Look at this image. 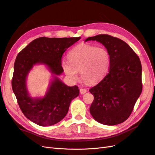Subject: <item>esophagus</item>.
<instances>
[{"mask_svg": "<svg viewBox=\"0 0 155 155\" xmlns=\"http://www.w3.org/2000/svg\"><path fill=\"white\" fill-rule=\"evenodd\" d=\"M87 92V89H85V88H80V93L81 94H84L85 93H86Z\"/></svg>", "mask_w": 155, "mask_h": 155, "instance_id": "obj_1", "label": "esophagus"}]
</instances>
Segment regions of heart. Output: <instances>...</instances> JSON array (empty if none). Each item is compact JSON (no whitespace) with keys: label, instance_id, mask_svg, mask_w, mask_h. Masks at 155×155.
Returning <instances> with one entry per match:
<instances>
[{"label":"heart","instance_id":"heart-1","mask_svg":"<svg viewBox=\"0 0 155 155\" xmlns=\"http://www.w3.org/2000/svg\"><path fill=\"white\" fill-rule=\"evenodd\" d=\"M69 60L61 61V68L71 82L82 78L89 84H96L107 75L110 67V54L106 49L88 44H81L68 53Z\"/></svg>","mask_w":155,"mask_h":155}]
</instances>
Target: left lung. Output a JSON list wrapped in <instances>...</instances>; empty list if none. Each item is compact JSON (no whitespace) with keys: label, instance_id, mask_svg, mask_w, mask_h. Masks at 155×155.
I'll return each instance as SVG.
<instances>
[{"label":"left lung","instance_id":"8db88e82","mask_svg":"<svg viewBox=\"0 0 155 155\" xmlns=\"http://www.w3.org/2000/svg\"><path fill=\"white\" fill-rule=\"evenodd\" d=\"M101 43L110 54L109 73L89 91L94 99L90 107L99 123L114 126L128 119L143 88L139 56L124 41L108 35L89 37Z\"/></svg>","mask_w":155,"mask_h":155}]
</instances>
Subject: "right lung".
<instances>
[{
	"label": "right lung",
	"mask_w": 155,
	"mask_h": 155,
	"mask_svg": "<svg viewBox=\"0 0 155 155\" xmlns=\"http://www.w3.org/2000/svg\"><path fill=\"white\" fill-rule=\"evenodd\" d=\"M80 38L40 37L31 42L16 57L12 91L24 115L35 124L48 126L58 123L67 115L71 101L79 95L77 85L68 87L57 76L63 71L61 64L63 54ZM37 63L47 65L55 75L54 80L42 99L29 97L25 85L28 71Z\"/></svg>",
	"instance_id": "add662e5"
}]
</instances>
